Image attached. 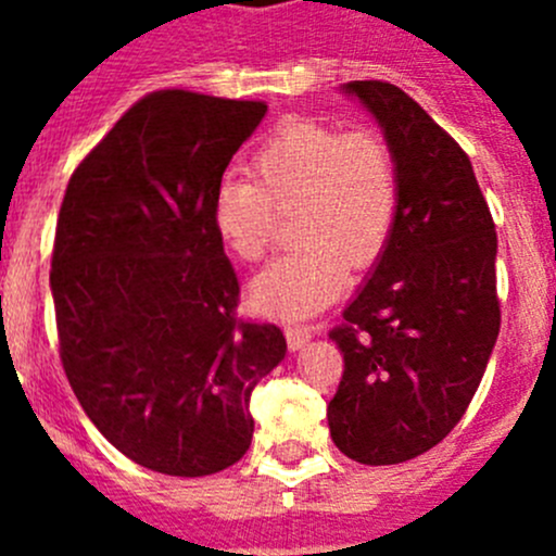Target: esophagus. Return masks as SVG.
<instances>
[{
    "label": "esophagus",
    "instance_id": "esophagus-1",
    "mask_svg": "<svg viewBox=\"0 0 556 556\" xmlns=\"http://www.w3.org/2000/svg\"><path fill=\"white\" fill-rule=\"evenodd\" d=\"M285 336H288V344H290V350H301V346L306 344V341L312 339L314 336V328L312 325H288V328H285Z\"/></svg>",
    "mask_w": 556,
    "mask_h": 556
}]
</instances>
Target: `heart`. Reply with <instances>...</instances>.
I'll return each instance as SVG.
<instances>
[{
  "mask_svg": "<svg viewBox=\"0 0 556 556\" xmlns=\"http://www.w3.org/2000/svg\"><path fill=\"white\" fill-rule=\"evenodd\" d=\"M250 177H226L212 201V226L239 261H261L277 215L293 220L295 252L277 257L250 285L263 312L306 317L344 285V266L368 268L382 255L397 220L401 179L387 139L377 131H339L290 121L252 159Z\"/></svg>",
  "mask_w": 556,
  "mask_h": 556,
  "instance_id": "b5f03b06",
  "label": "heart"
}]
</instances>
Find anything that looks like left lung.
<instances>
[{
    "instance_id": "8db88e82",
    "label": "left lung",
    "mask_w": 556,
    "mask_h": 556,
    "mask_svg": "<svg viewBox=\"0 0 556 556\" xmlns=\"http://www.w3.org/2000/svg\"><path fill=\"white\" fill-rule=\"evenodd\" d=\"M397 161L401 204L377 268L330 339L344 355L330 439L363 465L433 450L463 419L501 330L497 233L465 150L392 83L355 80Z\"/></svg>"
}]
</instances>
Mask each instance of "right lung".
<instances>
[{
    "label": "right lung",
    "instance_id": "add662e5",
    "mask_svg": "<svg viewBox=\"0 0 556 556\" xmlns=\"http://www.w3.org/2000/svg\"><path fill=\"white\" fill-rule=\"evenodd\" d=\"M266 102L153 91L66 185L53 290L66 379L99 433L142 468L210 476L244 457L250 395L282 363L277 325L237 317L212 201Z\"/></svg>",
    "mask_w": 556,
    "mask_h": 556
}]
</instances>
